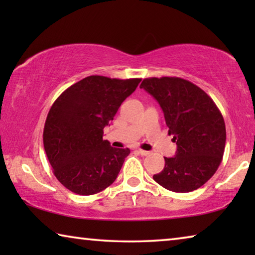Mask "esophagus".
Wrapping results in <instances>:
<instances>
[{
	"label": "esophagus",
	"instance_id": "obj_1",
	"mask_svg": "<svg viewBox=\"0 0 255 255\" xmlns=\"http://www.w3.org/2000/svg\"><path fill=\"white\" fill-rule=\"evenodd\" d=\"M137 152L139 153L141 156H147V155H149V152H147V150H144V149H140V148H138Z\"/></svg>",
	"mask_w": 255,
	"mask_h": 255
}]
</instances>
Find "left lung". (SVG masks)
Masks as SVG:
<instances>
[{"label":"left lung","mask_w":255,"mask_h":255,"mask_svg":"<svg viewBox=\"0 0 255 255\" xmlns=\"http://www.w3.org/2000/svg\"><path fill=\"white\" fill-rule=\"evenodd\" d=\"M156 99L169 135L178 145L173 157L153 179L170 191L190 192L204 185L222 163L226 128L222 112L199 86L181 77H148L140 84Z\"/></svg>","instance_id":"left-lung-1"}]
</instances>
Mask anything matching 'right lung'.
<instances>
[{"label":"right lung","mask_w":255,"mask_h":255,"mask_svg":"<svg viewBox=\"0 0 255 255\" xmlns=\"http://www.w3.org/2000/svg\"><path fill=\"white\" fill-rule=\"evenodd\" d=\"M141 79L91 75L66 89L47 116L44 147L56 178L70 191L94 195L115 182L130 149L111 147L103 128Z\"/></svg>","instance_id":"add662e5"}]
</instances>
